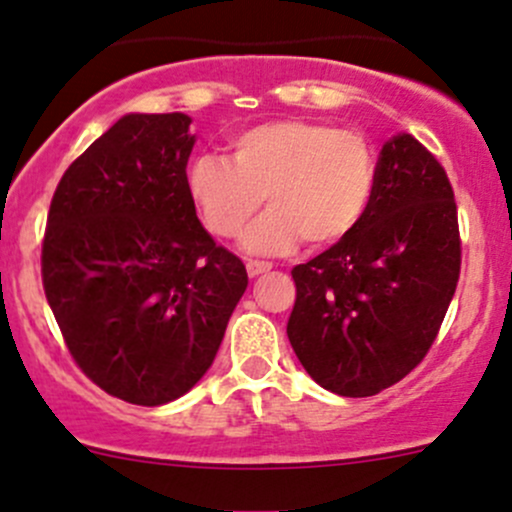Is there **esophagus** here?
<instances>
[{
	"label": "esophagus",
	"instance_id": "34e87169",
	"mask_svg": "<svg viewBox=\"0 0 512 512\" xmlns=\"http://www.w3.org/2000/svg\"><path fill=\"white\" fill-rule=\"evenodd\" d=\"M247 275L250 277H260L262 272H270L272 265L270 262H260V260H247Z\"/></svg>",
	"mask_w": 512,
	"mask_h": 512
}]
</instances>
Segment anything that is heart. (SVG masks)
<instances>
[{"label": "heart", "mask_w": 512, "mask_h": 512, "mask_svg": "<svg viewBox=\"0 0 512 512\" xmlns=\"http://www.w3.org/2000/svg\"><path fill=\"white\" fill-rule=\"evenodd\" d=\"M230 160L203 153L188 165V193L218 237L245 235L255 255L289 252L304 242L327 247L344 240L369 210L376 160L369 141L349 128L307 118H277L237 131Z\"/></svg>", "instance_id": "1"}]
</instances>
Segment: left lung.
Wrapping results in <instances>:
<instances>
[{"label":"left lung","instance_id":"left-lung-1","mask_svg":"<svg viewBox=\"0 0 512 512\" xmlns=\"http://www.w3.org/2000/svg\"><path fill=\"white\" fill-rule=\"evenodd\" d=\"M461 272L453 188L411 133L376 160L364 220L292 270L297 299L287 337L307 374L361 399L404 379L431 349Z\"/></svg>","mask_w":512,"mask_h":512}]
</instances>
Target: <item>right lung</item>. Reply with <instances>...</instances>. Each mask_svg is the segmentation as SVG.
I'll return each mask as SVG.
<instances>
[{
	"mask_svg": "<svg viewBox=\"0 0 512 512\" xmlns=\"http://www.w3.org/2000/svg\"><path fill=\"white\" fill-rule=\"evenodd\" d=\"M185 113H126L56 185L41 280L76 364L106 394L160 406L213 364L247 289L200 225Z\"/></svg>",
	"mask_w": 512,
	"mask_h": 512,
	"instance_id": "right-lung-1",
	"label": "right lung"
}]
</instances>
